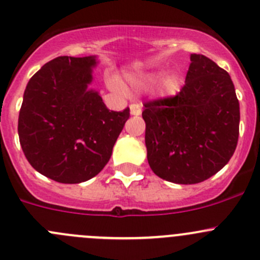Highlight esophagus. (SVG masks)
<instances>
[{"label":"esophagus","mask_w":260,"mask_h":260,"mask_svg":"<svg viewBox=\"0 0 260 260\" xmlns=\"http://www.w3.org/2000/svg\"><path fill=\"white\" fill-rule=\"evenodd\" d=\"M130 112L134 116H139L142 113V106L139 103H133V105H130Z\"/></svg>","instance_id":"esophagus-1"}]
</instances>
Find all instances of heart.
Segmentation results:
<instances>
[{
	"label": "heart",
	"instance_id": "obj_1",
	"mask_svg": "<svg viewBox=\"0 0 260 260\" xmlns=\"http://www.w3.org/2000/svg\"><path fill=\"white\" fill-rule=\"evenodd\" d=\"M162 74L155 73V74H148V75H126V81L132 86H135V88H142V86L148 85L150 83H154L157 79L160 78ZM111 85L118 91H122V86L118 81L112 80L111 81ZM180 90V79L177 78L176 75L169 76L166 79L165 83H163V93L166 95H172L176 94L177 91Z\"/></svg>",
	"mask_w": 260,
	"mask_h": 260
}]
</instances>
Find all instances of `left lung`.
Masks as SVG:
<instances>
[{
    "label": "left lung",
    "instance_id": "obj_1",
    "mask_svg": "<svg viewBox=\"0 0 260 260\" xmlns=\"http://www.w3.org/2000/svg\"><path fill=\"white\" fill-rule=\"evenodd\" d=\"M177 94L144 103L147 157L158 177L198 184L222 170L239 140L240 106L226 70L203 54H190Z\"/></svg>",
    "mask_w": 260,
    "mask_h": 260
}]
</instances>
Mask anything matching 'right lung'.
Listing matches in <instances>:
<instances>
[{"label":"right lung","instance_id":"1","mask_svg":"<svg viewBox=\"0 0 260 260\" xmlns=\"http://www.w3.org/2000/svg\"><path fill=\"white\" fill-rule=\"evenodd\" d=\"M94 57L60 56L26 85L17 132L26 159L46 177L79 184L94 177L112 154L130 108L110 111L89 90Z\"/></svg>","mask_w":260,"mask_h":260}]
</instances>
